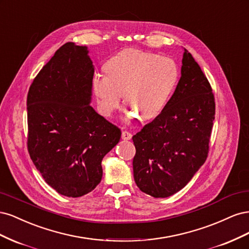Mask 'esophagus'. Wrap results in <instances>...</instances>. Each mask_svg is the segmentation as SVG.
Returning a JSON list of instances; mask_svg holds the SVG:
<instances>
[{"label": "esophagus", "instance_id": "1", "mask_svg": "<svg viewBox=\"0 0 249 249\" xmlns=\"http://www.w3.org/2000/svg\"><path fill=\"white\" fill-rule=\"evenodd\" d=\"M122 138H123V140H131L132 139V134L130 133V132H127V131H124L123 132V134H122Z\"/></svg>", "mask_w": 249, "mask_h": 249}]
</instances>
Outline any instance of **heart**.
<instances>
[{
    "label": "heart",
    "instance_id": "b5f03b06",
    "mask_svg": "<svg viewBox=\"0 0 249 249\" xmlns=\"http://www.w3.org/2000/svg\"><path fill=\"white\" fill-rule=\"evenodd\" d=\"M178 79L173 59L125 49L105 63V71H95L91 83L103 114L110 115L119 106L123 93L127 116L137 112L142 119H150L166 107Z\"/></svg>",
    "mask_w": 249,
    "mask_h": 249
}]
</instances>
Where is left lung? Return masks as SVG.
<instances>
[{
  "instance_id": "8db88e82",
  "label": "left lung",
  "mask_w": 249,
  "mask_h": 249,
  "mask_svg": "<svg viewBox=\"0 0 249 249\" xmlns=\"http://www.w3.org/2000/svg\"><path fill=\"white\" fill-rule=\"evenodd\" d=\"M180 79L166 107L133 136L134 179L150 196L168 197L190 182L205 163L215 118L210 83L184 49Z\"/></svg>"
}]
</instances>
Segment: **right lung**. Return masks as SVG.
Here are the masks:
<instances>
[{
	"label": "right lung",
	"instance_id": "obj_1",
	"mask_svg": "<svg viewBox=\"0 0 249 249\" xmlns=\"http://www.w3.org/2000/svg\"><path fill=\"white\" fill-rule=\"evenodd\" d=\"M93 73L87 47L66 42L28 92L30 157L47 184L67 197L83 196L100 184L103 158L122 136L90 106Z\"/></svg>",
	"mask_w": 249,
	"mask_h": 249
}]
</instances>
